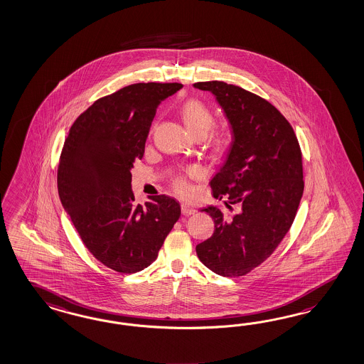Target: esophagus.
<instances>
[{"label": "esophagus", "instance_id": "obj_1", "mask_svg": "<svg viewBox=\"0 0 364 364\" xmlns=\"http://www.w3.org/2000/svg\"><path fill=\"white\" fill-rule=\"evenodd\" d=\"M197 210L196 208L193 206V205H190V203H182V213L185 214V215H191V214H194Z\"/></svg>", "mask_w": 364, "mask_h": 364}]
</instances>
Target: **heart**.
I'll return each mask as SVG.
<instances>
[{
    "mask_svg": "<svg viewBox=\"0 0 364 364\" xmlns=\"http://www.w3.org/2000/svg\"><path fill=\"white\" fill-rule=\"evenodd\" d=\"M182 119L186 125L187 130L194 136H198V135L206 136L214 125L215 117H214L213 110L203 101L193 98V100H188L186 104L182 106ZM226 142H228L226 135H218L215 139V144L218 147L226 145ZM196 174H197L196 170L188 171V176H191V177H194ZM174 183H176V188L179 193L188 191L186 178L178 177Z\"/></svg>",
    "mask_w": 364,
    "mask_h": 364,
    "instance_id": "heart-1",
    "label": "heart"
}]
</instances>
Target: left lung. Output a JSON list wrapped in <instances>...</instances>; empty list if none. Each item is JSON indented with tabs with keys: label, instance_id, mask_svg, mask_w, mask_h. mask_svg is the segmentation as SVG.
Masks as SVG:
<instances>
[{
	"label": "left lung",
	"instance_id": "obj_1",
	"mask_svg": "<svg viewBox=\"0 0 364 364\" xmlns=\"http://www.w3.org/2000/svg\"><path fill=\"white\" fill-rule=\"evenodd\" d=\"M214 94L232 130V142L210 181L213 196L225 198L228 217L203 208L215 230L197 246L199 260L222 277H242L258 267L289 232L303 196L298 138L281 112L257 94L222 81L194 83Z\"/></svg>",
	"mask_w": 364,
	"mask_h": 364
}]
</instances>
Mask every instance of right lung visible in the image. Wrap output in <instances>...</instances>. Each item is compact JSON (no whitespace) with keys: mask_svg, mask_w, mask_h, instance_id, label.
Masks as SVG:
<instances>
[{"mask_svg":"<svg viewBox=\"0 0 364 364\" xmlns=\"http://www.w3.org/2000/svg\"><path fill=\"white\" fill-rule=\"evenodd\" d=\"M182 83H133L97 100L69 130L57 183L83 245L106 267L133 274L150 266L181 217L174 198L135 205L132 173L145 153L156 107Z\"/></svg>","mask_w":364,"mask_h":364,"instance_id":"add662e5","label":"right lung"}]
</instances>
